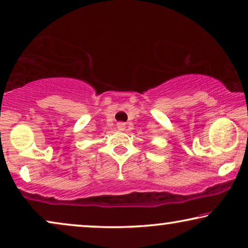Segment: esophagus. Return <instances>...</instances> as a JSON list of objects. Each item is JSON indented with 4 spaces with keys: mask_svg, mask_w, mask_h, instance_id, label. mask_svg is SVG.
<instances>
[{
    "mask_svg": "<svg viewBox=\"0 0 248 248\" xmlns=\"http://www.w3.org/2000/svg\"><path fill=\"white\" fill-rule=\"evenodd\" d=\"M117 127H118V130L123 131L124 128H125V124H124V123H118V124H117Z\"/></svg>",
    "mask_w": 248,
    "mask_h": 248,
    "instance_id": "esophagus-1",
    "label": "esophagus"
}]
</instances>
